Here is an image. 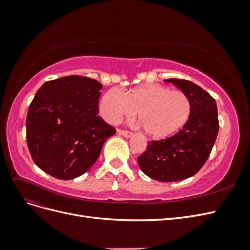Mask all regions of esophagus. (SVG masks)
Masks as SVG:
<instances>
[{"label": "esophagus", "instance_id": "1", "mask_svg": "<svg viewBox=\"0 0 250 250\" xmlns=\"http://www.w3.org/2000/svg\"><path fill=\"white\" fill-rule=\"evenodd\" d=\"M118 133L120 134V135H123L124 138H127V139H129V138H131L132 137V132H130V131H127V130H118Z\"/></svg>", "mask_w": 250, "mask_h": 250}]
</instances>
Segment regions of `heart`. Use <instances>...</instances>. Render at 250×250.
I'll return each mask as SVG.
<instances>
[{"label":"heart","mask_w":250,"mask_h":250,"mask_svg":"<svg viewBox=\"0 0 250 250\" xmlns=\"http://www.w3.org/2000/svg\"><path fill=\"white\" fill-rule=\"evenodd\" d=\"M103 118L118 123L139 112V122L154 139H164L177 132L191 115V102L186 94L162 85L135 87L123 94L117 88L105 93L100 103Z\"/></svg>","instance_id":"b5f03b06"}]
</instances>
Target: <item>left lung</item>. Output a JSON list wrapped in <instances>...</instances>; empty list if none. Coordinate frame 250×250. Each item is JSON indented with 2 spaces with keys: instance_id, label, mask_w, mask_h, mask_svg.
I'll return each instance as SVG.
<instances>
[{
  "instance_id": "left-lung-1",
  "label": "left lung",
  "mask_w": 250,
  "mask_h": 250,
  "mask_svg": "<svg viewBox=\"0 0 250 250\" xmlns=\"http://www.w3.org/2000/svg\"><path fill=\"white\" fill-rule=\"evenodd\" d=\"M191 102V115L176 134L148 142L138 157L141 170L150 178L170 183L195 175L206 164L216 142L219 121L217 104L203 88L188 80L167 79Z\"/></svg>"
}]
</instances>
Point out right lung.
I'll return each mask as SVG.
<instances>
[{"label":"right lung","mask_w":250,"mask_h":250,"mask_svg":"<svg viewBox=\"0 0 250 250\" xmlns=\"http://www.w3.org/2000/svg\"><path fill=\"white\" fill-rule=\"evenodd\" d=\"M102 84L87 77L66 76L44 82L30 104L27 144L43 172L69 180L84 174L116 129L98 116Z\"/></svg>","instance_id":"1"}]
</instances>
